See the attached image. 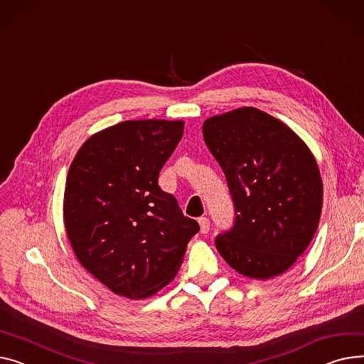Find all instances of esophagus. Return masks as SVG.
<instances>
[{
	"label": "esophagus",
	"mask_w": 364,
	"mask_h": 364,
	"mask_svg": "<svg viewBox=\"0 0 364 364\" xmlns=\"http://www.w3.org/2000/svg\"><path fill=\"white\" fill-rule=\"evenodd\" d=\"M199 227H200V232L202 234H206L209 231V227H210V223L206 216H202L199 218Z\"/></svg>",
	"instance_id": "obj_1"
}]
</instances>
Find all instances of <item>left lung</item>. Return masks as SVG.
Returning <instances> with one entry per match:
<instances>
[{
    "mask_svg": "<svg viewBox=\"0 0 364 364\" xmlns=\"http://www.w3.org/2000/svg\"><path fill=\"white\" fill-rule=\"evenodd\" d=\"M203 139L221 165L235 206L216 249L238 274L271 279L288 271L318 230L323 186L307 144L253 107L205 119Z\"/></svg>",
    "mask_w": 364,
    "mask_h": 364,
    "instance_id": "1",
    "label": "left lung"
}]
</instances>
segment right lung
<instances>
[{"label":"right lung","instance_id":"1","mask_svg":"<svg viewBox=\"0 0 364 364\" xmlns=\"http://www.w3.org/2000/svg\"><path fill=\"white\" fill-rule=\"evenodd\" d=\"M184 121L130 119L92 134L73 159L64 227L83 268L117 296L141 300L177 275L199 231L158 186Z\"/></svg>","mask_w":364,"mask_h":364}]
</instances>
